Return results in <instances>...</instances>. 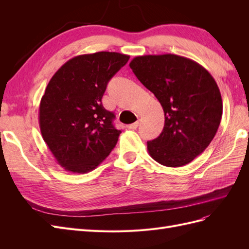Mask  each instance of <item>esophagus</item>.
I'll return each instance as SVG.
<instances>
[{
    "instance_id": "obj_1",
    "label": "esophagus",
    "mask_w": 249,
    "mask_h": 249,
    "mask_svg": "<svg viewBox=\"0 0 249 249\" xmlns=\"http://www.w3.org/2000/svg\"><path fill=\"white\" fill-rule=\"evenodd\" d=\"M138 125H139V122H136V123H134V124H127L126 127H127V129H129V130H136L137 127H138Z\"/></svg>"
}]
</instances>
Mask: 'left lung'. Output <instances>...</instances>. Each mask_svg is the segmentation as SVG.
Listing matches in <instances>:
<instances>
[{
  "label": "left lung",
  "mask_w": 249,
  "mask_h": 249,
  "mask_svg": "<svg viewBox=\"0 0 249 249\" xmlns=\"http://www.w3.org/2000/svg\"><path fill=\"white\" fill-rule=\"evenodd\" d=\"M130 67L164 111L162 133L147 141L150 157L167 167L190 163L220 124L222 99L214 78L197 62L175 54L137 56Z\"/></svg>",
  "instance_id": "obj_1"
}]
</instances>
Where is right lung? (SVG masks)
<instances>
[{
    "mask_svg": "<svg viewBox=\"0 0 249 249\" xmlns=\"http://www.w3.org/2000/svg\"><path fill=\"white\" fill-rule=\"evenodd\" d=\"M116 52L70 59L55 72L39 105V126L57 163L73 173L93 170L116 145L115 115L103 107L110 79L129 61Z\"/></svg>",
    "mask_w": 249,
    "mask_h": 249,
    "instance_id": "obj_1",
    "label": "right lung"
}]
</instances>
